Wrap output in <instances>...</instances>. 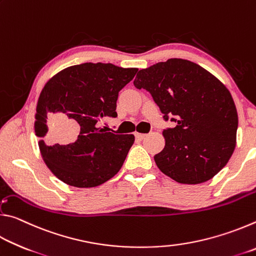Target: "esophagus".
Returning <instances> with one entry per match:
<instances>
[{
	"mask_svg": "<svg viewBox=\"0 0 256 256\" xmlns=\"http://www.w3.org/2000/svg\"><path fill=\"white\" fill-rule=\"evenodd\" d=\"M146 136V134L144 133H136V138L138 140H144V138Z\"/></svg>",
	"mask_w": 256,
	"mask_h": 256,
	"instance_id": "esophagus-1",
	"label": "esophagus"
}]
</instances>
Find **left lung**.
I'll return each instance as SVG.
<instances>
[{
    "label": "left lung",
    "instance_id": "left-lung-1",
    "mask_svg": "<svg viewBox=\"0 0 256 256\" xmlns=\"http://www.w3.org/2000/svg\"><path fill=\"white\" fill-rule=\"evenodd\" d=\"M146 89L164 114L176 123L164 130V148L154 162L180 184H200L226 166L236 146L238 116L222 81L196 63L170 58L138 71L133 81Z\"/></svg>",
    "mask_w": 256,
    "mask_h": 256
}]
</instances>
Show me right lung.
<instances>
[{"mask_svg": "<svg viewBox=\"0 0 256 256\" xmlns=\"http://www.w3.org/2000/svg\"><path fill=\"white\" fill-rule=\"evenodd\" d=\"M136 72V68L110 63H84L64 68L47 81L38 98L34 133L40 138L38 146L46 166L58 180L88 188L120 172L134 136L98 126L104 118H118V92ZM64 122L72 123L71 132L64 131Z\"/></svg>", "mask_w": 256, "mask_h": 256, "instance_id": "add662e5", "label": "right lung"}]
</instances>
